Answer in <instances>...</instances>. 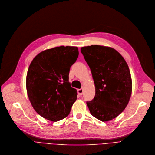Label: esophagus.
Returning <instances> with one entry per match:
<instances>
[{
	"instance_id": "1",
	"label": "esophagus",
	"mask_w": 155,
	"mask_h": 155,
	"mask_svg": "<svg viewBox=\"0 0 155 155\" xmlns=\"http://www.w3.org/2000/svg\"><path fill=\"white\" fill-rule=\"evenodd\" d=\"M83 92H84L83 88H81V89H78V94L79 95H82L83 94Z\"/></svg>"
}]
</instances>
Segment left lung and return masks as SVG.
Instances as JSON below:
<instances>
[{
    "mask_svg": "<svg viewBox=\"0 0 155 155\" xmlns=\"http://www.w3.org/2000/svg\"><path fill=\"white\" fill-rule=\"evenodd\" d=\"M95 85V96L87 104L90 114L102 121L111 120L128 105L132 79L127 63L114 48L91 45L81 48Z\"/></svg>",
    "mask_w": 155,
    "mask_h": 155,
    "instance_id": "obj_1",
    "label": "left lung"
}]
</instances>
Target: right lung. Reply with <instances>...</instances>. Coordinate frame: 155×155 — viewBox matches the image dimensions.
<instances>
[{"label":"right lung","instance_id":"add662e5","mask_svg":"<svg viewBox=\"0 0 155 155\" xmlns=\"http://www.w3.org/2000/svg\"><path fill=\"white\" fill-rule=\"evenodd\" d=\"M78 55V47L61 46L41 52L31 62L26 77L27 95L42 117L57 121L69 115L78 94L68 76Z\"/></svg>","mask_w":155,"mask_h":155}]
</instances>
